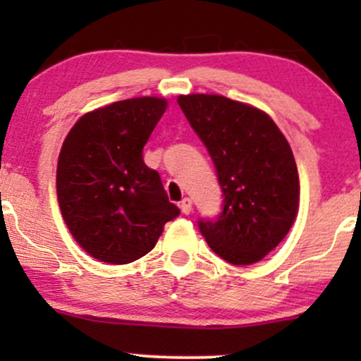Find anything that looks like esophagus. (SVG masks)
Masks as SVG:
<instances>
[{"mask_svg": "<svg viewBox=\"0 0 361 361\" xmlns=\"http://www.w3.org/2000/svg\"><path fill=\"white\" fill-rule=\"evenodd\" d=\"M180 209H181V212H183L185 215H188L190 212H192V198L185 197L183 200L180 202Z\"/></svg>", "mask_w": 361, "mask_h": 361, "instance_id": "obj_1", "label": "esophagus"}]
</instances>
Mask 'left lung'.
<instances>
[{
    "label": "left lung",
    "mask_w": 361,
    "mask_h": 361,
    "mask_svg": "<svg viewBox=\"0 0 361 361\" xmlns=\"http://www.w3.org/2000/svg\"><path fill=\"white\" fill-rule=\"evenodd\" d=\"M209 151L224 205L198 229L231 264L263 259L288 234L299 209V173L292 149L264 111L221 94L178 98Z\"/></svg>",
    "instance_id": "obj_1"
}]
</instances>
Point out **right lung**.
I'll use <instances>...</instances> for the list:
<instances>
[{"mask_svg":"<svg viewBox=\"0 0 361 361\" xmlns=\"http://www.w3.org/2000/svg\"><path fill=\"white\" fill-rule=\"evenodd\" d=\"M168 103L140 97L97 109L74 123L57 161V200L76 243L103 263L142 258L180 215L142 149Z\"/></svg>","mask_w":361,"mask_h":361,"instance_id":"1","label":"right lung"}]
</instances>
